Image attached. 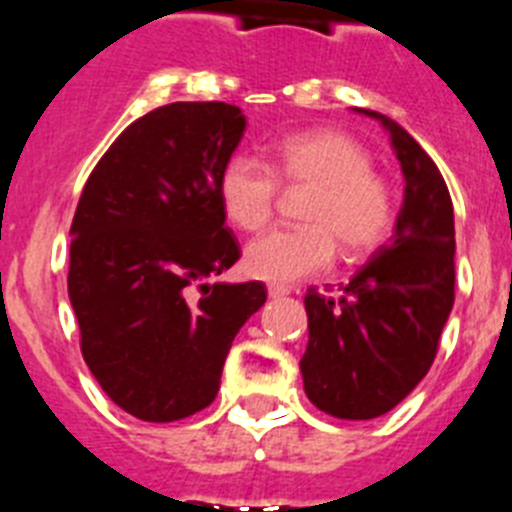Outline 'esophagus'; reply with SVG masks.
Returning <instances> with one entry per match:
<instances>
[{"label": "esophagus", "mask_w": 512, "mask_h": 512, "mask_svg": "<svg viewBox=\"0 0 512 512\" xmlns=\"http://www.w3.org/2000/svg\"><path fill=\"white\" fill-rule=\"evenodd\" d=\"M288 293H291V288L286 286H268L270 299H283V296H288Z\"/></svg>", "instance_id": "1"}]
</instances>
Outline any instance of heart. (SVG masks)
<instances>
[{"instance_id": "b5f03b06", "label": "heart", "mask_w": 512, "mask_h": 512, "mask_svg": "<svg viewBox=\"0 0 512 512\" xmlns=\"http://www.w3.org/2000/svg\"><path fill=\"white\" fill-rule=\"evenodd\" d=\"M286 185L311 188L301 219L304 226L273 229L252 239L244 250V270L273 286L327 270L335 260V239L350 255L379 247L394 224V198L373 159L355 139L340 131L293 133L275 149L273 167L250 154H237L219 175V201L226 219L244 231L270 219Z\"/></svg>"}]
</instances>
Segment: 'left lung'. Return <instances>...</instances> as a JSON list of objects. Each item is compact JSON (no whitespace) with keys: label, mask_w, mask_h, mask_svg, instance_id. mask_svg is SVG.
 I'll list each match as a JSON object with an SVG mask.
<instances>
[{"label":"left lung","mask_w":512,"mask_h":512,"mask_svg":"<svg viewBox=\"0 0 512 512\" xmlns=\"http://www.w3.org/2000/svg\"><path fill=\"white\" fill-rule=\"evenodd\" d=\"M389 133L404 177L402 208L386 244L340 286L306 291L309 345L301 376L309 402L340 420L394 410L430 371L453 309V203L422 146L389 115L355 108Z\"/></svg>","instance_id":"left-lung-1"}]
</instances>
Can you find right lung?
Here are the masks:
<instances>
[{
	"instance_id": "1",
	"label": "right lung",
	"mask_w": 512,
	"mask_h": 512,
	"mask_svg": "<svg viewBox=\"0 0 512 512\" xmlns=\"http://www.w3.org/2000/svg\"><path fill=\"white\" fill-rule=\"evenodd\" d=\"M247 128L229 102H172L115 139L71 221L69 301L102 391L144 422L216 399L260 281L211 283L239 260L219 175Z\"/></svg>"
}]
</instances>
